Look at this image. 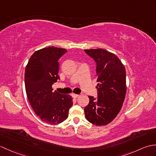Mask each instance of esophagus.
<instances>
[{"mask_svg":"<svg viewBox=\"0 0 156 156\" xmlns=\"http://www.w3.org/2000/svg\"><path fill=\"white\" fill-rule=\"evenodd\" d=\"M79 96H80L79 94H72V97H74V98H77L79 97Z\"/></svg>","mask_w":156,"mask_h":156,"instance_id":"esophagus-1","label":"esophagus"}]
</instances>
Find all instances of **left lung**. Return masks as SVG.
<instances>
[{
    "instance_id": "left-lung-1",
    "label": "left lung",
    "mask_w": 156,
    "mask_h": 156,
    "mask_svg": "<svg viewBox=\"0 0 156 156\" xmlns=\"http://www.w3.org/2000/svg\"><path fill=\"white\" fill-rule=\"evenodd\" d=\"M97 64V98L88 96L85 117L92 124H108L117 117L123 103L126 90L124 65L115 54L103 49H84Z\"/></svg>"
}]
</instances>
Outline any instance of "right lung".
Listing matches in <instances>:
<instances>
[{"mask_svg": "<svg viewBox=\"0 0 156 156\" xmlns=\"http://www.w3.org/2000/svg\"><path fill=\"white\" fill-rule=\"evenodd\" d=\"M66 52L63 48H44L34 52L26 66L25 85L29 103L41 120L48 124L65 121L73 105L70 95L53 92L52 88L59 79L58 60Z\"/></svg>", "mask_w": 156, "mask_h": 156, "instance_id": "right-lung-1", "label": "right lung"}]
</instances>
